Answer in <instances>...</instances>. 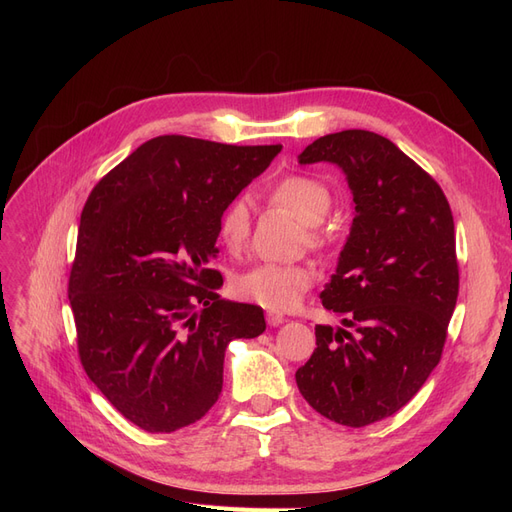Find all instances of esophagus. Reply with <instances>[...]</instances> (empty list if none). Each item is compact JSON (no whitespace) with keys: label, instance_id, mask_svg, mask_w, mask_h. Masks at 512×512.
Returning <instances> with one entry per match:
<instances>
[{"label":"esophagus","instance_id":"34e87169","mask_svg":"<svg viewBox=\"0 0 512 512\" xmlns=\"http://www.w3.org/2000/svg\"><path fill=\"white\" fill-rule=\"evenodd\" d=\"M284 320H286V318H284L280 312H267L269 327H280V324H282Z\"/></svg>","mask_w":512,"mask_h":512}]
</instances>
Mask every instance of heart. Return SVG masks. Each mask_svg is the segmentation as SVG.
<instances>
[{"label":"heart","instance_id":"b5f03b06","mask_svg":"<svg viewBox=\"0 0 512 512\" xmlns=\"http://www.w3.org/2000/svg\"><path fill=\"white\" fill-rule=\"evenodd\" d=\"M273 203L297 213L307 226H318L331 211V192L322 181L307 175H288L271 185ZM218 237L230 254H239L250 239V207L237 198L228 203L220 215ZM318 241V237H312ZM316 273L307 265H280V262H258V265L235 277L232 288L241 299L260 307L282 312L301 303L305 292L314 286Z\"/></svg>","mask_w":512,"mask_h":512}]
</instances>
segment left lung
Wrapping results in <instances>:
<instances>
[{
  "label": "left lung",
  "instance_id": "8db88e82",
  "mask_svg": "<svg viewBox=\"0 0 512 512\" xmlns=\"http://www.w3.org/2000/svg\"><path fill=\"white\" fill-rule=\"evenodd\" d=\"M299 162L344 170L354 220L320 294L346 329L316 324L297 386L329 421L365 427L404 408L440 363L459 294L453 213L436 179L376 132L320 136Z\"/></svg>",
  "mask_w": 512,
  "mask_h": 512
}]
</instances>
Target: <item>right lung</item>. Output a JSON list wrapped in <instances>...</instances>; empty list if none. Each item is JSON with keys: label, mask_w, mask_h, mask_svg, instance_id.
<instances>
[{"label": "right lung", "mask_w": 512, "mask_h": 512, "mask_svg": "<svg viewBox=\"0 0 512 512\" xmlns=\"http://www.w3.org/2000/svg\"><path fill=\"white\" fill-rule=\"evenodd\" d=\"M280 151L156 136L91 190L68 282L76 344L89 380L136 427L203 418L226 346L267 329L262 307L220 297L211 262L224 207Z\"/></svg>", "instance_id": "1"}]
</instances>
